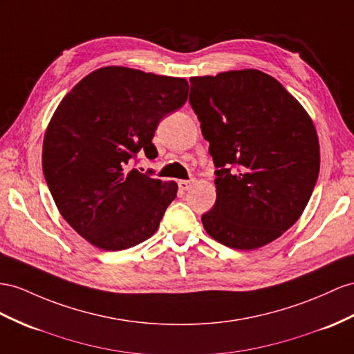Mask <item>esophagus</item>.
<instances>
[{"mask_svg":"<svg viewBox=\"0 0 354 354\" xmlns=\"http://www.w3.org/2000/svg\"><path fill=\"white\" fill-rule=\"evenodd\" d=\"M178 185H179V189H183V192H187V189H189V188L193 187V180H179Z\"/></svg>","mask_w":354,"mask_h":354,"instance_id":"34e87169","label":"esophagus"}]
</instances>
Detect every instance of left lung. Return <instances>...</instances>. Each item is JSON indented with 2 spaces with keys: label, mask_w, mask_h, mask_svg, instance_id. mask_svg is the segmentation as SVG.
<instances>
[{
  "label": "left lung",
  "mask_w": 354,
  "mask_h": 354,
  "mask_svg": "<svg viewBox=\"0 0 354 354\" xmlns=\"http://www.w3.org/2000/svg\"><path fill=\"white\" fill-rule=\"evenodd\" d=\"M189 104L216 169V201L202 215L203 227L230 248L263 247L299 220L319 178L311 116L256 68L189 77Z\"/></svg>",
  "instance_id": "1"
}]
</instances>
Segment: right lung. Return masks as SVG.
<instances>
[{"mask_svg": "<svg viewBox=\"0 0 354 354\" xmlns=\"http://www.w3.org/2000/svg\"><path fill=\"white\" fill-rule=\"evenodd\" d=\"M187 97L183 77L109 66L61 100L44 133L43 174L62 218L91 245L127 250L157 232L178 184L130 162L138 152L157 157V125Z\"/></svg>", "mask_w": 354, "mask_h": 354, "instance_id": "right-lung-1", "label": "right lung"}]
</instances>
